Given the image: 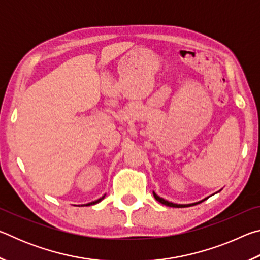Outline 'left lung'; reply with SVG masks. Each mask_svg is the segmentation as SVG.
<instances>
[{"label":"left lung","mask_w":260,"mask_h":260,"mask_svg":"<svg viewBox=\"0 0 260 260\" xmlns=\"http://www.w3.org/2000/svg\"><path fill=\"white\" fill-rule=\"evenodd\" d=\"M153 196H155V199L159 202V203L164 204L166 206H172V208H184V206H191L192 204H189V205H182V204H174V203H171V202L169 201H165L164 199H161V197H159L158 195H156L155 192H153ZM202 202V201H201ZM196 204V203H195Z\"/></svg>","instance_id":"1"}]
</instances>
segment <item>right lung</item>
<instances>
[{
  "label": "right lung",
  "mask_w": 260,
  "mask_h": 260,
  "mask_svg": "<svg viewBox=\"0 0 260 260\" xmlns=\"http://www.w3.org/2000/svg\"><path fill=\"white\" fill-rule=\"evenodd\" d=\"M104 199V196L103 197H101V199H99L98 201H94V202H91V203H88V204H86L87 206H89V205H93V204H96V203H99V202H101Z\"/></svg>",
  "instance_id": "obj_1"
}]
</instances>
